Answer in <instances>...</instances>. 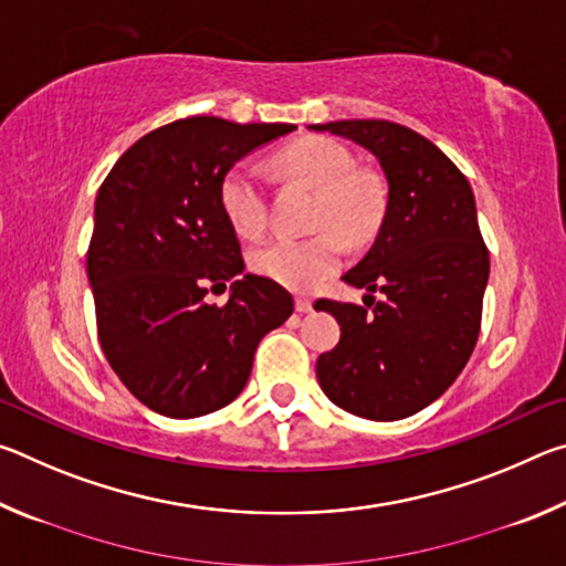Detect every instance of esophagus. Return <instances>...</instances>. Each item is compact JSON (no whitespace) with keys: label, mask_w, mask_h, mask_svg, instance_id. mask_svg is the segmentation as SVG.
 Listing matches in <instances>:
<instances>
[{"label":"esophagus","mask_w":566,"mask_h":566,"mask_svg":"<svg viewBox=\"0 0 566 566\" xmlns=\"http://www.w3.org/2000/svg\"><path fill=\"white\" fill-rule=\"evenodd\" d=\"M312 306H314V304H312L310 300H304V296H300V300L294 302V310L300 312V314H310V312H312Z\"/></svg>","instance_id":"34e87169"}]
</instances>
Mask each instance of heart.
<instances>
[{"instance_id":"obj_1","label":"heart","mask_w":566,"mask_h":566,"mask_svg":"<svg viewBox=\"0 0 566 566\" xmlns=\"http://www.w3.org/2000/svg\"><path fill=\"white\" fill-rule=\"evenodd\" d=\"M286 175L317 189L319 202L314 224L329 227L310 239H272L252 249L249 266L294 292H310L337 270L344 256L342 237L361 242L375 232L385 199L375 179L354 171L347 149L327 137H306L276 157ZM219 207L229 227L242 237H260L266 227V202L260 179L247 165H234L219 181ZM337 228L336 233L333 229Z\"/></svg>"}]
</instances>
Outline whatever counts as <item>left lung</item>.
Listing matches in <instances>:
<instances>
[{
    "instance_id": "obj_1",
    "label": "left lung",
    "mask_w": 566,
    "mask_h": 566,
    "mask_svg": "<svg viewBox=\"0 0 566 566\" xmlns=\"http://www.w3.org/2000/svg\"><path fill=\"white\" fill-rule=\"evenodd\" d=\"M310 129L367 149L387 179L375 244L342 276L364 290L367 306L322 300L342 337L317 359L319 387L349 415L411 417L452 387L479 337L490 254L474 191L442 149L401 124L339 119Z\"/></svg>"
}]
</instances>
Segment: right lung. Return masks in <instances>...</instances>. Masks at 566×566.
Returning a JSON list of instances; mask_svg holds the SVG:
<instances>
[{"label":"right lung","mask_w":566,"mask_h":566,"mask_svg":"<svg viewBox=\"0 0 566 566\" xmlns=\"http://www.w3.org/2000/svg\"><path fill=\"white\" fill-rule=\"evenodd\" d=\"M294 129L171 122L124 151L97 191L87 276L99 344L124 387L157 415L191 419L227 407L252 375L264 334L290 319L292 294L244 272L219 181ZM227 281L230 302L207 305L206 286Z\"/></svg>","instance_id":"right-lung-1"}]
</instances>
